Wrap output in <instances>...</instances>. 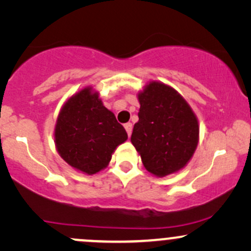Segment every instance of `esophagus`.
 <instances>
[{
  "label": "esophagus",
  "instance_id": "obj_1",
  "mask_svg": "<svg viewBox=\"0 0 251 251\" xmlns=\"http://www.w3.org/2000/svg\"><path fill=\"white\" fill-rule=\"evenodd\" d=\"M125 129H126V132H127L128 137H131V133H132V124H131V123L125 124Z\"/></svg>",
  "mask_w": 251,
  "mask_h": 251
}]
</instances>
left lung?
I'll return each mask as SVG.
<instances>
[{
    "label": "left lung",
    "mask_w": 251,
    "mask_h": 251,
    "mask_svg": "<svg viewBox=\"0 0 251 251\" xmlns=\"http://www.w3.org/2000/svg\"><path fill=\"white\" fill-rule=\"evenodd\" d=\"M139 120L131 143L150 174L165 177L190 162L200 139V125L186 100L171 86L150 81L138 93Z\"/></svg>",
    "instance_id": "obj_1"
}]
</instances>
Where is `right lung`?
<instances>
[{
	"label": "right lung",
	"instance_id": "obj_1",
	"mask_svg": "<svg viewBox=\"0 0 251 251\" xmlns=\"http://www.w3.org/2000/svg\"><path fill=\"white\" fill-rule=\"evenodd\" d=\"M127 133L116 116L103 106L99 92L86 86L60 109L54 143L57 153L73 169L96 175L108 163Z\"/></svg>",
	"mask_w": 251,
	"mask_h": 251
}]
</instances>
